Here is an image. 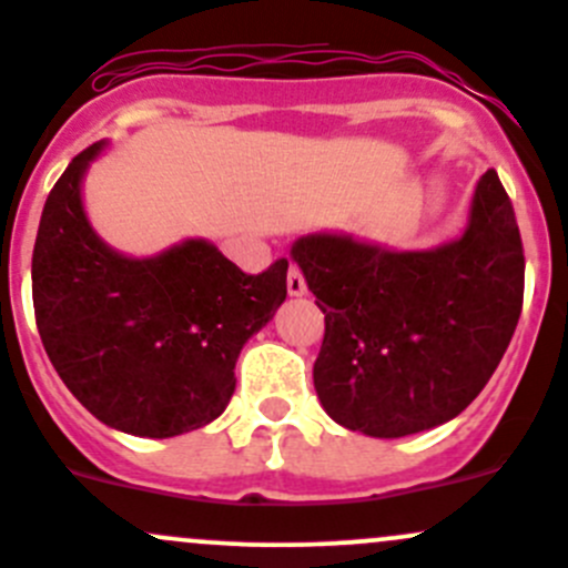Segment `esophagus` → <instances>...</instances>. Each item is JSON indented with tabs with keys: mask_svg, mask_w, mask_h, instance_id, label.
<instances>
[{
	"mask_svg": "<svg viewBox=\"0 0 568 568\" xmlns=\"http://www.w3.org/2000/svg\"><path fill=\"white\" fill-rule=\"evenodd\" d=\"M285 285H288L291 296H305L307 294L305 277H302V272L296 266L288 268V280H285Z\"/></svg>",
	"mask_w": 568,
	"mask_h": 568,
	"instance_id": "1",
	"label": "esophagus"
}]
</instances>
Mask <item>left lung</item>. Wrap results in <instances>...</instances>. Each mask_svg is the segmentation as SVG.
Here are the masks:
<instances>
[{
    "label": "left lung",
    "instance_id": "left-lung-1",
    "mask_svg": "<svg viewBox=\"0 0 568 568\" xmlns=\"http://www.w3.org/2000/svg\"><path fill=\"white\" fill-rule=\"evenodd\" d=\"M291 257L324 313L313 365L321 406L368 437H409L462 415L523 313V239L495 170L475 183L450 242L393 250L318 231L296 239Z\"/></svg>",
    "mask_w": 568,
    "mask_h": 568
}]
</instances>
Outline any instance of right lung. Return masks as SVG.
<instances>
[{
  "mask_svg": "<svg viewBox=\"0 0 568 568\" xmlns=\"http://www.w3.org/2000/svg\"><path fill=\"white\" fill-rule=\"evenodd\" d=\"M106 145L79 153L45 197L32 252L38 332L90 415L134 437H178L225 412L244 343L288 294V261L244 274L209 239L151 257L109 247L82 200Z\"/></svg>",
  "mask_w": 568,
  "mask_h": 568,
  "instance_id": "1",
  "label": "right lung"
}]
</instances>
